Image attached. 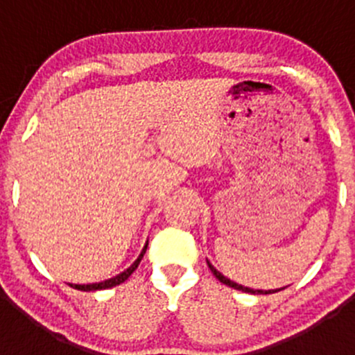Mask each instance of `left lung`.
<instances>
[{
  "label": "left lung",
  "mask_w": 355,
  "mask_h": 355,
  "mask_svg": "<svg viewBox=\"0 0 355 355\" xmlns=\"http://www.w3.org/2000/svg\"><path fill=\"white\" fill-rule=\"evenodd\" d=\"M207 266H209V270L213 271V275L214 277L218 278V280L221 282V284H225V285H228V287H232V288H237V290H242V292H247V293H275V292H278V290H282V288H278V290H254V288H249V287H244V285H239V284H235V282H232L230 278H227V277H223V275L220 273V271L216 270V268L213 266V264L209 263V261H207Z\"/></svg>",
  "instance_id": "8db88e82"
}]
</instances>
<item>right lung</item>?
<instances>
[{"mask_svg": "<svg viewBox=\"0 0 355 355\" xmlns=\"http://www.w3.org/2000/svg\"><path fill=\"white\" fill-rule=\"evenodd\" d=\"M146 249H148V244L144 245V249H142L141 256L137 257V261H135V263L132 264L130 268H127V270H125L123 273H120V275H118V277H113V278H110V280H106V282H101V284H89V285H70V287H73V288H77V290H82V292H92V290H105V288L116 287V285L123 284V282L127 280V278L130 277V275L134 273L135 270H137L139 263H141V261H142V257H144V254H146Z\"/></svg>", "mask_w": 355, "mask_h": 355, "instance_id": "1", "label": "right lung"}]
</instances>
